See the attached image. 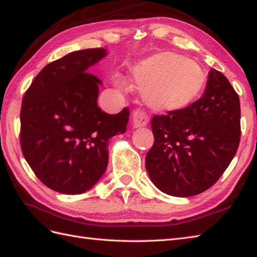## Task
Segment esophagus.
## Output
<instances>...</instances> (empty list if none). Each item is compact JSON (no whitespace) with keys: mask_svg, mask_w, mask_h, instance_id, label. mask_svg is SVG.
Masks as SVG:
<instances>
[{"mask_svg":"<svg viewBox=\"0 0 257 257\" xmlns=\"http://www.w3.org/2000/svg\"><path fill=\"white\" fill-rule=\"evenodd\" d=\"M149 119L147 117V114L145 113V111L140 110H135L133 112V120H132V125L134 128H139V127H145L148 123Z\"/></svg>","mask_w":257,"mask_h":257,"instance_id":"34e87169","label":"esophagus"}]
</instances>
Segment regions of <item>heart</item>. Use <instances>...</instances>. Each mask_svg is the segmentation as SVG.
Masks as SVG:
<instances>
[{
    "mask_svg": "<svg viewBox=\"0 0 257 257\" xmlns=\"http://www.w3.org/2000/svg\"><path fill=\"white\" fill-rule=\"evenodd\" d=\"M132 78L143 86L141 97L152 110L177 111L198 99L206 75L192 59L174 53H160L134 66ZM114 85L121 86V80L116 79Z\"/></svg>",
    "mask_w": 257,
    "mask_h": 257,
    "instance_id": "obj_1",
    "label": "heart"
}]
</instances>
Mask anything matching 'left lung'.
<instances>
[{
	"instance_id": "obj_1",
	"label": "left lung",
	"mask_w": 257,
	"mask_h": 257,
	"mask_svg": "<svg viewBox=\"0 0 257 257\" xmlns=\"http://www.w3.org/2000/svg\"><path fill=\"white\" fill-rule=\"evenodd\" d=\"M239 121L238 95L225 76L212 68L200 99L182 110L152 118L155 143L146 157L151 181L172 196L204 192L236 154Z\"/></svg>"
}]
</instances>
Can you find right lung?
<instances>
[{
    "label": "right lung",
    "mask_w": 257,
    "mask_h": 257,
    "mask_svg": "<svg viewBox=\"0 0 257 257\" xmlns=\"http://www.w3.org/2000/svg\"><path fill=\"white\" fill-rule=\"evenodd\" d=\"M106 55L103 48H88L47 64L23 97V156L56 192L80 194L94 187L107 169L109 139L125 133L129 109L103 112L97 106L102 83L88 73Z\"/></svg>",
    "instance_id": "add662e5"
}]
</instances>
